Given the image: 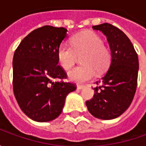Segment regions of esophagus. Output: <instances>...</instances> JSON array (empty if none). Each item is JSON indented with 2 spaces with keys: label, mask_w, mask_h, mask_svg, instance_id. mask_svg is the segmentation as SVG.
<instances>
[{
  "label": "esophagus",
  "mask_w": 146,
  "mask_h": 146,
  "mask_svg": "<svg viewBox=\"0 0 146 146\" xmlns=\"http://www.w3.org/2000/svg\"><path fill=\"white\" fill-rule=\"evenodd\" d=\"M84 87H85L84 85H81V84H77V85H76V88L78 89V90H81V89L84 88Z\"/></svg>",
  "instance_id": "34e87169"
}]
</instances>
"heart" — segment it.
Wrapping results in <instances>:
<instances>
[{
    "label": "heart",
    "mask_w": 146,
    "mask_h": 146,
    "mask_svg": "<svg viewBox=\"0 0 146 146\" xmlns=\"http://www.w3.org/2000/svg\"><path fill=\"white\" fill-rule=\"evenodd\" d=\"M71 46L62 44L57 51L58 63L64 70H68L74 66L77 57H81L83 66L74 68L69 72L70 80L84 83L92 79L95 71L102 73L107 69L111 61L109 48L103 44L102 39L97 33L87 31L74 36Z\"/></svg>",
    "instance_id": "1"
}]
</instances>
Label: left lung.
I'll return each instance as SVG.
<instances>
[{
    "instance_id": "obj_1",
    "label": "left lung",
    "mask_w": 146,
    "mask_h": 146,
    "mask_svg": "<svg viewBox=\"0 0 146 146\" xmlns=\"http://www.w3.org/2000/svg\"><path fill=\"white\" fill-rule=\"evenodd\" d=\"M107 37L111 62L107 72L96 82L93 98L86 102L88 110L96 118L112 119L130 106L135 96L138 72V58L125 33L109 23L93 26Z\"/></svg>"
}]
</instances>
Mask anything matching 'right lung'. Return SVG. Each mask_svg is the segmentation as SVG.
<instances>
[{
    "label": "right lung",
    "instance_id": "add662e5",
    "mask_svg": "<svg viewBox=\"0 0 146 146\" xmlns=\"http://www.w3.org/2000/svg\"><path fill=\"white\" fill-rule=\"evenodd\" d=\"M66 36L63 27L44 26L29 33L15 51V97L22 111L37 122L57 118L68 94L76 89L74 84L57 80L67 77L57 58L58 48Z\"/></svg>",
    "mask_w": 146,
    "mask_h": 146
}]
</instances>
